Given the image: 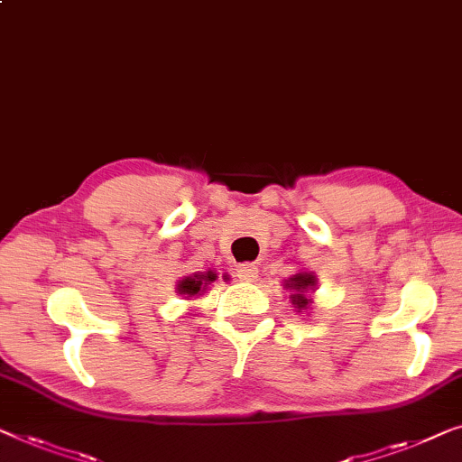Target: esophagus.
<instances>
[{
    "mask_svg": "<svg viewBox=\"0 0 462 462\" xmlns=\"http://www.w3.org/2000/svg\"><path fill=\"white\" fill-rule=\"evenodd\" d=\"M237 277L242 279V281H247V283H250V281H256V277H258V266L254 264V263L239 264V266H237Z\"/></svg>",
    "mask_w": 462,
    "mask_h": 462,
    "instance_id": "obj_1",
    "label": "esophagus"
}]
</instances>
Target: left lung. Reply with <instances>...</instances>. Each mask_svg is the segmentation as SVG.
I'll return each mask as SVG.
<instances>
[{
    "label": "left lung",
    "mask_w": 462,
    "mask_h": 462,
    "mask_svg": "<svg viewBox=\"0 0 462 462\" xmlns=\"http://www.w3.org/2000/svg\"><path fill=\"white\" fill-rule=\"evenodd\" d=\"M285 285L290 287V290H293L290 298H291L293 309H298V312H300L310 304L309 296H306V290L317 285V279H314V275H309V273H300V275H293L290 281H287Z\"/></svg>",
    "instance_id": "left-lung-1"
}]
</instances>
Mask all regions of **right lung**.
Here are the masks:
<instances>
[{
  "label": "right lung",
  "mask_w": 462,
  "mask_h": 462,
  "mask_svg": "<svg viewBox=\"0 0 462 462\" xmlns=\"http://www.w3.org/2000/svg\"><path fill=\"white\" fill-rule=\"evenodd\" d=\"M215 279H217V275L212 271L204 273V275L202 273H198V275H193V277H185L181 283H179V293H185V296H196V293H202Z\"/></svg>",
  "instance_id": "add662e5"
}]
</instances>
